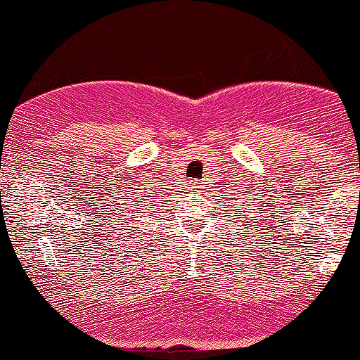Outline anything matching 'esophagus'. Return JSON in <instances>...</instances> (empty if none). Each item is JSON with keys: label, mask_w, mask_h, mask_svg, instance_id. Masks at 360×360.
I'll return each mask as SVG.
<instances>
[{"label": "esophagus", "mask_w": 360, "mask_h": 360, "mask_svg": "<svg viewBox=\"0 0 360 360\" xmlns=\"http://www.w3.org/2000/svg\"><path fill=\"white\" fill-rule=\"evenodd\" d=\"M201 188H202V186H201V183H199L198 179L189 181V183H188V189H189V191H193L194 194H199V193H201Z\"/></svg>", "instance_id": "1"}]
</instances>
